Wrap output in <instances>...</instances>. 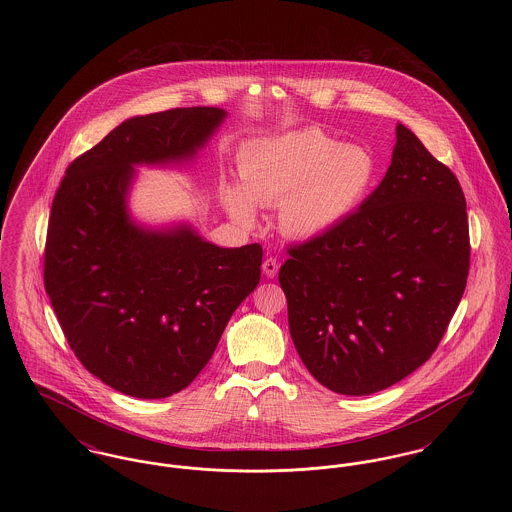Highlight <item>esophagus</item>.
<instances>
[{
  "label": "esophagus",
  "mask_w": 512,
  "mask_h": 512,
  "mask_svg": "<svg viewBox=\"0 0 512 512\" xmlns=\"http://www.w3.org/2000/svg\"><path fill=\"white\" fill-rule=\"evenodd\" d=\"M263 272L267 274V278H274L278 274V261L274 257H268L263 263Z\"/></svg>",
  "instance_id": "obj_1"
}]
</instances>
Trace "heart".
Returning <instances> with one entry per match:
<instances>
[{"mask_svg":"<svg viewBox=\"0 0 512 512\" xmlns=\"http://www.w3.org/2000/svg\"><path fill=\"white\" fill-rule=\"evenodd\" d=\"M238 172L242 186H222L234 219L251 226L257 205H280L278 219L288 236L315 238L361 205L376 176V159L366 147L338 146L317 128H305L247 144Z\"/></svg>","mask_w":512,"mask_h":512,"instance_id":"heart-1","label":"heart"}]
</instances>
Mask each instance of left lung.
Listing matches in <instances>:
<instances>
[{
	"instance_id": "8db88e82",
	"label": "left lung",
	"mask_w": 512,
	"mask_h": 512,
	"mask_svg": "<svg viewBox=\"0 0 512 512\" xmlns=\"http://www.w3.org/2000/svg\"><path fill=\"white\" fill-rule=\"evenodd\" d=\"M395 136L359 211L292 245L278 274L303 365L341 395L386 390L424 365L466 288L461 184L401 122Z\"/></svg>"
}]
</instances>
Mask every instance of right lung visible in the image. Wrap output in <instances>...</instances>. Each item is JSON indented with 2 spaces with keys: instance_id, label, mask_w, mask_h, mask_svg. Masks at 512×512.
<instances>
[{
  "instance_id": "right-lung-1",
  "label": "right lung",
  "mask_w": 512,
  "mask_h": 512,
  "mask_svg": "<svg viewBox=\"0 0 512 512\" xmlns=\"http://www.w3.org/2000/svg\"><path fill=\"white\" fill-rule=\"evenodd\" d=\"M226 111L182 107L132 117L76 157L53 197L44 284L74 355L103 384L140 399L188 388L261 278L263 247H219L190 224L144 228L126 195L136 165L194 159Z\"/></svg>"
}]
</instances>
